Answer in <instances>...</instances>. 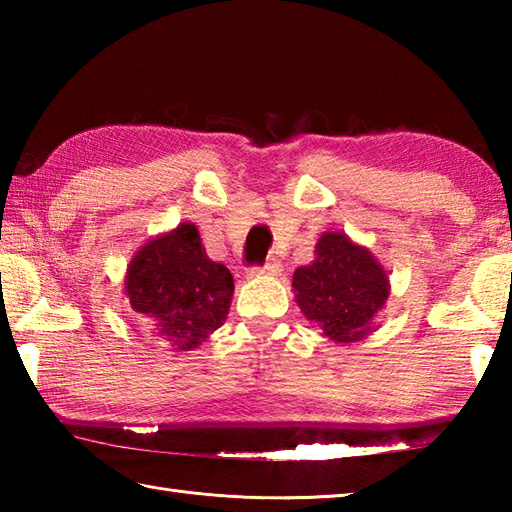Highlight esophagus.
Listing matches in <instances>:
<instances>
[{
	"instance_id": "34e87169",
	"label": "esophagus",
	"mask_w": 512,
	"mask_h": 512,
	"mask_svg": "<svg viewBox=\"0 0 512 512\" xmlns=\"http://www.w3.org/2000/svg\"><path fill=\"white\" fill-rule=\"evenodd\" d=\"M255 275H270V277H279L281 275V262L279 259H268V262L262 268L253 270Z\"/></svg>"
}]
</instances>
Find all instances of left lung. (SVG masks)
<instances>
[{"instance_id":"8db88e82","label":"left lung","mask_w":512,"mask_h":512,"mask_svg":"<svg viewBox=\"0 0 512 512\" xmlns=\"http://www.w3.org/2000/svg\"><path fill=\"white\" fill-rule=\"evenodd\" d=\"M389 290L387 270L372 250L339 231H325L314 246V262L292 275L303 317L334 343H356L372 334Z\"/></svg>"}]
</instances>
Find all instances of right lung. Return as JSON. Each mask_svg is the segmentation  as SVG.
I'll return each instance as SVG.
<instances>
[{"label": "right lung", "instance_id": "obj_1", "mask_svg": "<svg viewBox=\"0 0 512 512\" xmlns=\"http://www.w3.org/2000/svg\"><path fill=\"white\" fill-rule=\"evenodd\" d=\"M125 297L173 352L200 347L226 321L233 275L209 259L198 226L182 222L147 239L125 273Z\"/></svg>", "mask_w": 512, "mask_h": 512}]
</instances>
